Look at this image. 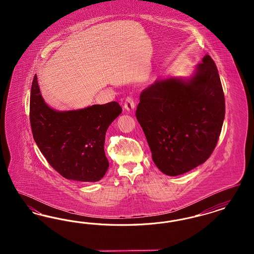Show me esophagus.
I'll return each mask as SVG.
<instances>
[{
    "mask_svg": "<svg viewBox=\"0 0 254 254\" xmlns=\"http://www.w3.org/2000/svg\"><path fill=\"white\" fill-rule=\"evenodd\" d=\"M124 107L127 110H132L135 108V101L132 96L126 97L125 103H124Z\"/></svg>",
    "mask_w": 254,
    "mask_h": 254,
    "instance_id": "obj_1",
    "label": "esophagus"
}]
</instances>
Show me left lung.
<instances>
[{"instance_id": "left-lung-1", "label": "left lung", "mask_w": 254, "mask_h": 254, "mask_svg": "<svg viewBox=\"0 0 254 254\" xmlns=\"http://www.w3.org/2000/svg\"><path fill=\"white\" fill-rule=\"evenodd\" d=\"M225 95L209 55L193 77L157 81L140 94L136 118L163 173L177 176L211 155L225 119Z\"/></svg>"}]
</instances>
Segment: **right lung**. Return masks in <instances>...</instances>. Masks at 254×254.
Returning <instances> with one entry per match:
<instances>
[{"instance_id": "add662e5", "label": "right lung", "mask_w": 254, "mask_h": 254, "mask_svg": "<svg viewBox=\"0 0 254 254\" xmlns=\"http://www.w3.org/2000/svg\"><path fill=\"white\" fill-rule=\"evenodd\" d=\"M121 112L117 102L56 111L45 103L36 75L33 78L29 105L33 138L49 165L66 179L97 182L105 176L109 166L106 132Z\"/></svg>"}]
</instances>
